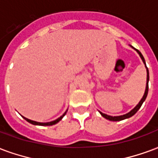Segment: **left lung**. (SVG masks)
<instances>
[{
    "label": "left lung",
    "mask_w": 158,
    "mask_h": 158,
    "mask_svg": "<svg viewBox=\"0 0 158 158\" xmlns=\"http://www.w3.org/2000/svg\"><path fill=\"white\" fill-rule=\"evenodd\" d=\"M131 47H132L135 51H136V52L139 54V56H140V58L142 60L143 63L145 64V67H146V89H145V93H144V95H143L142 98L141 100L139 101V103L136 105L134 108H133L130 112H129L128 113H126V114H123V115H120V116H110V115H107V114H105V113H102V112H100L101 113V115L103 117V118H105L108 119L110 121H121V120H123V119L126 118H129L130 117H132L133 115H135L136 113H137V111L140 108V106L143 104V102H145V100H146V96H147V94H148V82H149V71H148V69H147V67H146V61H145V58H144V56H142V54L140 53L139 50H137L135 47H133L132 45H130Z\"/></svg>",
    "instance_id": "1"
}]
</instances>
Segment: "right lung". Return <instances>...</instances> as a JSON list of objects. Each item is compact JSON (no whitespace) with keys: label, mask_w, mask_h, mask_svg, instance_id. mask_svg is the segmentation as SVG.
Masks as SVG:
<instances>
[{"label":"right lung","mask_w":158,"mask_h":158,"mask_svg":"<svg viewBox=\"0 0 158 158\" xmlns=\"http://www.w3.org/2000/svg\"><path fill=\"white\" fill-rule=\"evenodd\" d=\"M67 112H68V110L66 111L65 113L62 114V116L60 117V118H58L57 119H56V120H54V121H52V122H47V123H40V122H36V121H33V120H30V119L27 118H25V117L22 116L23 118L25 119L27 122L30 123H32V124H34V125H39V126H51V125H53V124H56V123H57L60 121V120H62V118H63V117L65 116V114L67 113Z\"/></svg>","instance_id":"obj_1"}]
</instances>
